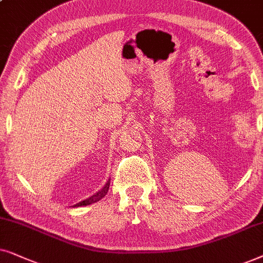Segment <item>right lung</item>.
I'll use <instances>...</instances> for the list:
<instances>
[{"instance_id": "1", "label": "right lung", "mask_w": 263, "mask_h": 263, "mask_svg": "<svg viewBox=\"0 0 263 263\" xmlns=\"http://www.w3.org/2000/svg\"><path fill=\"white\" fill-rule=\"evenodd\" d=\"M109 184H110V179H108L106 185H104V186L101 189L99 192H96L95 195H92L89 198L84 199V201H82V202L77 203V204L73 205V207H82V205H89V204H92V203H95V202H99L101 198H103L104 196L107 195L108 189H109Z\"/></svg>"}]
</instances>
